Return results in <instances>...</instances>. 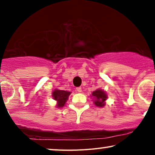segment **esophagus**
Wrapping results in <instances>:
<instances>
[{
    "label": "esophagus",
    "instance_id": "obj_1",
    "mask_svg": "<svg viewBox=\"0 0 155 155\" xmlns=\"http://www.w3.org/2000/svg\"><path fill=\"white\" fill-rule=\"evenodd\" d=\"M76 91H77L78 92H81V87H76Z\"/></svg>",
    "mask_w": 155,
    "mask_h": 155
}]
</instances>
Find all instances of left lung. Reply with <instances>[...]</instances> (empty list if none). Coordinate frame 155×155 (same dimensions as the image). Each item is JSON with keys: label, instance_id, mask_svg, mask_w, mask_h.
<instances>
[{"label": "left lung", "instance_id": "obj_1", "mask_svg": "<svg viewBox=\"0 0 155 155\" xmlns=\"http://www.w3.org/2000/svg\"><path fill=\"white\" fill-rule=\"evenodd\" d=\"M92 97L94 99V104L98 107H104L106 105V101L107 99V95L104 90L97 89L95 91L92 92Z\"/></svg>", "mask_w": 155, "mask_h": 155}]
</instances>
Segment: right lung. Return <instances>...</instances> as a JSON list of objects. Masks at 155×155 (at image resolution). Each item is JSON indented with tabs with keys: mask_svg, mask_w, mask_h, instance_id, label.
Here are the masks:
<instances>
[{
	"mask_svg": "<svg viewBox=\"0 0 155 155\" xmlns=\"http://www.w3.org/2000/svg\"><path fill=\"white\" fill-rule=\"evenodd\" d=\"M71 92L65 91V90H60L58 89L55 90L52 92L53 99L57 101V107L61 108L65 106V103L68 99V96L71 95Z\"/></svg>",
	"mask_w": 155,
	"mask_h": 155,
	"instance_id": "right-lung-1",
	"label": "right lung"
}]
</instances>
